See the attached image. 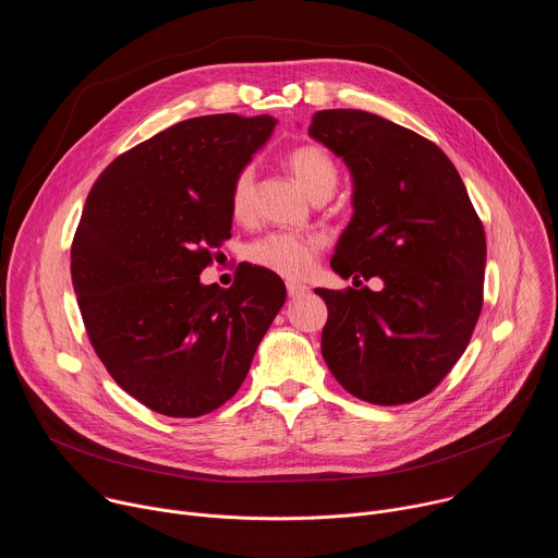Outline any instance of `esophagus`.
<instances>
[{
    "mask_svg": "<svg viewBox=\"0 0 558 558\" xmlns=\"http://www.w3.org/2000/svg\"><path fill=\"white\" fill-rule=\"evenodd\" d=\"M287 293H289V298H300V295L308 293V287L300 284V282H287Z\"/></svg>",
    "mask_w": 558,
    "mask_h": 558,
    "instance_id": "1",
    "label": "esophagus"
}]
</instances>
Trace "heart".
<instances>
[{
	"instance_id": "b5f03b06",
	"label": "heart",
	"mask_w": 558,
	"mask_h": 558,
	"mask_svg": "<svg viewBox=\"0 0 558 558\" xmlns=\"http://www.w3.org/2000/svg\"><path fill=\"white\" fill-rule=\"evenodd\" d=\"M287 166L298 183L315 198H329L338 185L340 172L336 158L317 143H300L287 151ZM256 205V170L245 166L235 172L229 190V209L238 220H247ZM325 238L317 233L271 231L247 247V258L278 276H304L315 256L320 254Z\"/></svg>"
}]
</instances>
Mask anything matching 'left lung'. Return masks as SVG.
Instances as JSON below:
<instances>
[{
    "mask_svg": "<svg viewBox=\"0 0 558 558\" xmlns=\"http://www.w3.org/2000/svg\"><path fill=\"white\" fill-rule=\"evenodd\" d=\"M308 134L351 168L353 218L331 267L384 289H315L329 308L323 355L357 400L400 407L439 386L484 306L486 231L450 158L364 110H320Z\"/></svg>",
    "mask_w": 558,
    "mask_h": 558,
    "instance_id": "8db88e82",
    "label": "left lung"
}]
</instances>
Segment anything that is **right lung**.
Returning a JSON list of instances; mask_svg holds the SVG:
<instances>
[{"label":"right lung","mask_w":558,"mask_h":558,"mask_svg":"<svg viewBox=\"0 0 558 558\" xmlns=\"http://www.w3.org/2000/svg\"><path fill=\"white\" fill-rule=\"evenodd\" d=\"M274 125L267 114L181 121L117 156L86 198L70 247L86 333L154 413L222 407L284 304V282L256 265L235 269L229 289L198 280L231 238V181Z\"/></svg>","instance_id":"obj_1"}]
</instances>
